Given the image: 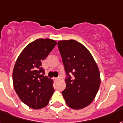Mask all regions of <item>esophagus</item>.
I'll use <instances>...</instances> for the list:
<instances>
[{
    "mask_svg": "<svg viewBox=\"0 0 123 123\" xmlns=\"http://www.w3.org/2000/svg\"><path fill=\"white\" fill-rule=\"evenodd\" d=\"M53 80H54L55 82H57L60 80V78L59 77H55V78H53Z\"/></svg>",
    "mask_w": 123,
    "mask_h": 123,
    "instance_id": "34e87169",
    "label": "esophagus"
}]
</instances>
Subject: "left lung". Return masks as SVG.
I'll return each instance as SVG.
<instances>
[{
	"instance_id": "8db88e82",
	"label": "left lung",
	"mask_w": 123,
	"mask_h": 123,
	"mask_svg": "<svg viewBox=\"0 0 123 123\" xmlns=\"http://www.w3.org/2000/svg\"><path fill=\"white\" fill-rule=\"evenodd\" d=\"M57 44L66 74L64 99L69 107L82 109L93 101L99 88L98 66L90 52L77 41H60Z\"/></svg>"
}]
</instances>
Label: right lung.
Returning a JSON list of instances; mask_svg holds the SVG:
<instances>
[{
	"label": "right lung",
	"instance_id": "1",
	"mask_svg": "<svg viewBox=\"0 0 123 123\" xmlns=\"http://www.w3.org/2000/svg\"><path fill=\"white\" fill-rule=\"evenodd\" d=\"M56 44L51 39H37L22 50L14 66L15 90L20 100L33 109L45 107L54 92L53 81L44 76L42 61Z\"/></svg>",
	"mask_w": 123,
	"mask_h": 123
}]
</instances>
